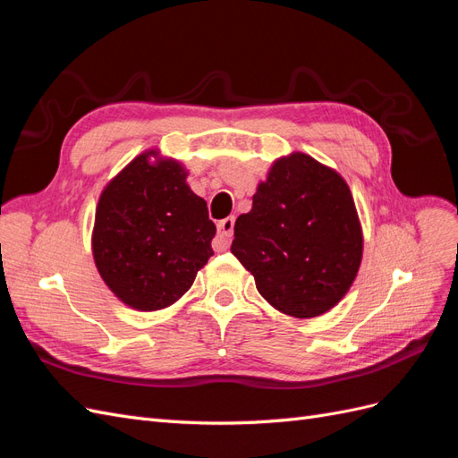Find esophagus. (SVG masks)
<instances>
[{
	"mask_svg": "<svg viewBox=\"0 0 458 458\" xmlns=\"http://www.w3.org/2000/svg\"><path fill=\"white\" fill-rule=\"evenodd\" d=\"M233 229H234V217H225L217 224V239H214V250L216 252H224L227 250L229 239L233 237Z\"/></svg>",
	"mask_w": 458,
	"mask_h": 458,
	"instance_id": "esophagus-1",
	"label": "esophagus"
}]
</instances>
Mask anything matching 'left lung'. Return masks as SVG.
I'll return each mask as SVG.
<instances>
[{
    "label": "left lung",
    "mask_w": 458,
    "mask_h": 458,
    "mask_svg": "<svg viewBox=\"0 0 458 458\" xmlns=\"http://www.w3.org/2000/svg\"><path fill=\"white\" fill-rule=\"evenodd\" d=\"M231 252L275 310L298 318L332 310L353 284L363 231L344 177L303 152L275 160L237 217Z\"/></svg>",
    "instance_id": "obj_1"
}]
</instances>
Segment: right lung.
Returning <instances> with one entry per match:
<instances>
[{"label":"right lung","instance_id":"obj_1","mask_svg":"<svg viewBox=\"0 0 458 458\" xmlns=\"http://www.w3.org/2000/svg\"><path fill=\"white\" fill-rule=\"evenodd\" d=\"M187 175L183 164L147 150L101 192L93 259L105 284L133 310L172 306L214 256L216 225L206 200L187 185Z\"/></svg>","mask_w":458,"mask_h":458}]
</instances>
